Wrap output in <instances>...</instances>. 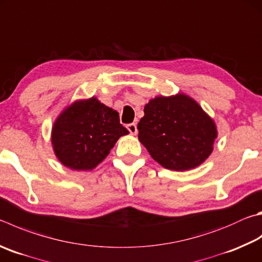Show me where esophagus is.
<instances>
[{
	"label": "esophagus",
	"instance_id": "esophagus-1",
	"mask_svg": "<svg viewBox=\"0 0 262 262\" xmlns=\"http://www.w3.org/2000/svg\"><path fill=\"white\" fill-rule=\"evenodd\" d=\"M127 129L129 130V133L132 135H136L137 134V126H136V123H128L127 125Z\"/></svg>",
	"mask_w": 262,
	"mask_h": 262
}]
</instances>
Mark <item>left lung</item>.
I'll return each instance as SVG.
<instances>
[{
    "mask_svg": "<svg viewBox=\"0 0 262 262\" xmlns=\"http://www.w3.org/2000/svg\"><path fill=\"white\" fill-rule=\"evenodd\" d=\"M137 129L140 142L152 158L178 172L203 164L217 136L213 119L185 94L150 99Z\"/></svg>",
    "mask_w": 262,
    "mask_h": 262,
    "instance_id": "1",
    "label": "left lung"
}]
</instances>
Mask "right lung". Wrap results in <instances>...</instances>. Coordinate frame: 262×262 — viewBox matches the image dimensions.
<instances>
[{"mask_svg":"<svg viewBox=\"0 0 262 262\" xmlns=\"http://www.w3.org/2000/svg\"><path fill=\"white\" fill-rule=\"evenodd\" d=\"M128 130L119 113L96 97L75 101L52 126L51 143L57 158L74 170H92L110 154Z\"/></svg>","mask_w":262,"mask_h":262,"instance_id":"right-lung-1","label":"right lung"}]
</instances>
